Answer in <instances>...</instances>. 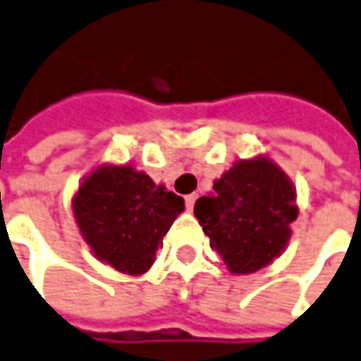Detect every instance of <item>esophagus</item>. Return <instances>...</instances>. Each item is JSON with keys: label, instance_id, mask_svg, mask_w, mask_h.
<instances>
[{"label": "esophagus", "instance_id": "obj_1", "mask_svg": "<svg viewBox=\"0 0 361 361\" xmlns=\"http://www.w3.org/2000/svg\"><path fill=\"white\" fill-rule=\"evenodd\" d=\"M197 195H186L185 197V204H186V209L188 210H192L195 209V202H197Z\"/></svg>", "mask_w": 361, "mask_h": 361}]
</instances>
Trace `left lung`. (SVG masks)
<instances>
[{"label": "left lung", "mask_w": 361, "mask_h": 361, "mask_svg": "<svg viewBox=\"0 0 361 361\" xmlns=\"http://www.w3.org/2000/svg\"><path fill=\"white\" fill-rule=\"evenodd\" d=\"M286 175L266 159L240 161L214 183V195L195 204L210 248L234 274H250L282 254L298 216Z\"/></svg>", "instance_id": "left-lung-1"}]
</instances>
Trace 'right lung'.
<instances>
[{"label":"right lung","instance_id":"add662e5","mask_svg":"<svg viewBox=\"0 0 361 361\" xmlns=\"http://www.w3.org/2000/svg\"><path fill=\"white\" fill-rule=\"evenodd\" d=\"M185 200L133 166H101L73 200L77 224L93 252L118 272L142 274Z\"/></svg>","mask_w":361,"mask_h":361}]
</instances>
